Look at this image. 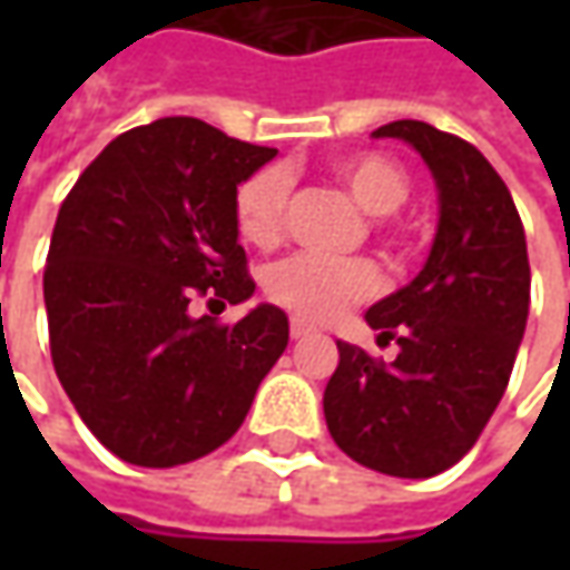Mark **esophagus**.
<instances>
[{
	"label": "esophagus",
	"mask_w": 570,
	"mask_h": 570,
	"mask_svg": "<svg viewBox=\"0 0 570 570\" xmlns=\"http://www.w3.org/2000/svg\"><path fill=\"white\" fill-rule=\"evenodd\" d=\"M317 330L311 326V323H304V320H292V340H307V336H314Z\"/></svg>",
	"instance_id": "esophagus-1"
}]
</instances>
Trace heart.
Masks as SVG:
<instances>
[{
    "mask_svg": "<svg viewBox=\"0 0 570 570\" xmlns=\"http://www.w3.org/2000/svg\"><path fill=\"white\" fill-rule=\"evenodd\" d=\"M333 174L355 203L371 215H390L409 196V177L396 161L362 151L333 161ZM292 199V177L285 167H263L247 177L234 196V222L253 247H275ZM381 288V273L371 259H336L323 253H295L266 273V295L278 307L307 323L340 317L345 307L367 301Z\"/></svg>",
    "mask_w": 570,
    "mask_h": 570,
    "instance_id": "b5f03b06",
    "label": "heart"
}]
</instances>
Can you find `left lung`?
Here are the masks:
<instances>
[{"instance_id":"1","label":"left lung","mask_w":570,"mask_h":570,"mask_svg":"<svg viewBox=\"0 0 570 570\" xmlns=\"http://www.w3.org/2000/svg\"><path fill=\"white\" fill-rule=\"evenodd\" d=\"M371 136L422 155L438 187V234L422 273L364 314L400 355L386 364L336 342L323 415L355 463L431 479L470 453L508 390L530 314L527 237L475 145L422 120L386 122Z\"/></svg>"}]
</instances>
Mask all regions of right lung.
<instances>
[{"instance_id": "1", "label": "right lung", "mask_w": 570, "mask_h": 570, "mask_svg": "<svg viewBox=\"0 0 570 570\" xmlns=\"http://www.w3.org/2000/svg\"><path fill=\"white\" fill-rule=\"evenodd\" d=\"M275 148L193 117L136 126L100 151L56 215L43 269L56 377L110 453L167 470L222 448L288 345L256 304L230 326L189 301L253 295L234 196Z\"/></svg>"}]
</instances>
